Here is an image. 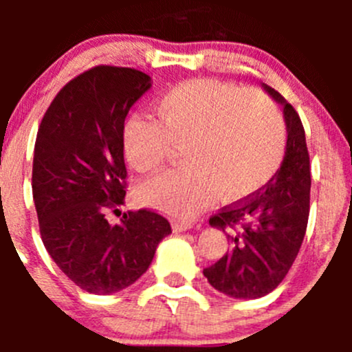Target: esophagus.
<instances>
[{
  "label": "esophagus",
  "instance_id": "1",
  "mask_svg": "<svg viewBox=\"0 0 352 352\" xmlns=\"http://www.w3.org/2000/svg\"><path fill=\"white\" fill-rule=\"evenodd\" d=\"M192 223L190 221H177L173 223V228L177 230V232H186V230H190L192 228Z\"/></svg>",
  "mask_w": 352,
  "mask_h": 352
}]
</instances>
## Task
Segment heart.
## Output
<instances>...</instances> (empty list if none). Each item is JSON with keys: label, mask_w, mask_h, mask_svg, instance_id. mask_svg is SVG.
<instances>
[{"label": "heart", "mask_w": 352, "mask_h": 352, "mask_svg": "<svg viewBox=\"0 0 352 352\" xmlns=\"http://www.w3.org/2000/svg\"><path fill=\"white\" fill-rule=\"evenodd\" d=\"M158 122L131 117L122 129L127 163L155 173L180 146L186 165L141 186L144 202L190 218L209 206L216 190L226 201L254 194L272 179L285 158L286 124L278 105L257 90L216 80H187L153 102Z\"/></svg>", "instance_id": "b5f03b06"}]
</instances>
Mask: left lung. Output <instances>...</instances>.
Masks as SVG:
<instances>
[{"label": "left lung", "mask_w": 352, "mask_h": 352, "mask_svg": "<svg viewBox=\"0 0 352 352\" xmlns=\"http://www.w3.org/2000/svg\"><path fill=\"white\" fill-rule=\"evenodd\" d=\"M264 90L283 105L287 141L281 168L262 189L225 206L209 225L228 232L230 252L204 269L209 285L232 298L265 296L293 265L310 214V155L293 105L274 88Z\"/></svg>", "instance_id": "left-lung-1"}]
</instances>
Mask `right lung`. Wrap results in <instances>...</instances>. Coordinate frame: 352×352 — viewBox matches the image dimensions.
<instances>
[{"mask_svg": "<svg viewBox=\"0 0 352 352\" xmlns=\"http://www.w3.org/2000/svg\"><path fill=\"white\" fill-rule=\"evenodd\" d=\"M150 88L143 71L95 66L61 88L38 126L32 194L42 242L88 293L136 283L172 233L168 219L150 209L124 212L119 225L105 218L126 196L124 120Z\"/></svg>", "mask_w": 352, "mask_h": 352, "instance_id": "add662e5", "label": "right lung"}]
</instances>
